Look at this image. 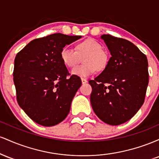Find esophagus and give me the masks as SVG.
Listing matches in <instances>:
<instances>
[{
    "label": "esophagus",
    "mask_w": 159,
    "mask_h": 159,
    "mask_svg": "<svg viewBox=\"0 0 159 159\" xmlns=\"http://www.w3.org/2000/svg\"><path fill=\"white\" fill-rule=\"evenodd\" d=\"M81 82H82V84H86V83H87V80L86 79V78H81Z\"/></svg>",
    "instance_id": "obj_1"
}]
</instances>
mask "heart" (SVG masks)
I'll use <instances>...</instances> for the list:
<instances>
[{
  "label": "heart",
  "mask_w": 159,
  "mask_h": 159,
  "mask_svg": "<svg viewBox=\"0 0 159 159\" xmlns=\"http://www.w3.org/2000/svg\"><path fill=\"white\" fill-rule=\"evenodd\" d=\"M102 45L96 39L88 38L75 45V51L71 48L61 49V61L68 68H75L81 62L84 63L72 70V75L87 77L96 72H103L109 64V54Z\"/></svg>",
  "instance_id": "1"
}]
</instances>
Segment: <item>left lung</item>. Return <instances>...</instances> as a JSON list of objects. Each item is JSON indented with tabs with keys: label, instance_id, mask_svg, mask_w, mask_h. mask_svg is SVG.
<instances>
[{
	"label": "left lung",
	"instance_id": "left-lung-1",
	"mask_svg": "<svg viewBox=\"0 0 159 159\" xmlns=\"http://www.w3.org/2000/svg\"><path fill=\"white\" fill-rule=\"evenodd\" d=\"M111 57L105 70L89 84L95 114L111 125L123 124L138 112L144 102L149 83L148 61L139 48L123 38L102 36Z\"/></svg>",
	"mask_w": 159,
	"mask_h": 159
}]
</instances>
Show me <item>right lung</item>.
I'll list each match as a JSON object with an SVG mask.
<instances>
[{"label":"right lung","mask_w":159,"mask_h":159,"mask_svg":"<svg viewBox=\"0 0 159 159\" xmlns=\"http://www.w3.org/2000/svg\"><path fill=\"white\" fill-rule=\"evenodd\" d=\"M80 36L54 34L32 40L16 54L13 81L19 106L33 121L53 126L63 121L81 85L61 61V51Z\"/></svg>","instance_id":"obj_1"}]
</instances>
